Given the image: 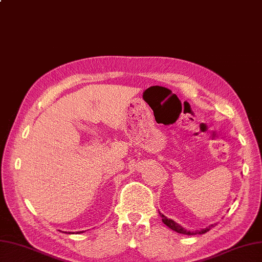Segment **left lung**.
Returning a JSON list of instances; mask_svg holds the SVG:
<instances>
[{
    "instance_id": "1",
    "label": "left lung",
    "mask_w": 262,
    "mask_h": 262,
    "mask_svg": "<svg viewBox=\"0 0 262 262\" xmlns=\"http://www.w3.org/2000/svg\"><path fill=\"white\" fill-rule=\"evenodd\" d=\"M160 215H161V217H162V221L164 222V224H166V226H167L169 229H172L173 231H175V232L182 233V234H187V235L203 234V233H205V232H208L209 230H211L212 227H214V224H211V226H209L208 228L202 229L201 231H195V232H191V231H187V230H185L184 228H182L179 223H176L175 221H173L172 219H167L163 213H161V212H160Z\"/></svg>"
}]
</instances>
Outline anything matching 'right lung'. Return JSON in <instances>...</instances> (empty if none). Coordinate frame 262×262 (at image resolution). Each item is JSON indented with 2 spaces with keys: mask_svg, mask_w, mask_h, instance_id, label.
I'll return each mask as SVG.
<instances>
[{
  "mask_svg": "<svg viewBox=\"0 0 262 262\" xmlns=\"http://www.w3.org/2000/svg\"><path fill=\"white\" fill-rule=\"evenodd\" d=\"M81 232H83V231H78V232H77V233H81Z\"/></svg>",
  "mask_w": 262,
  "mask_h": 262,
  "instance_id": "1",
  "label": "right lung"
}]
</instances>
